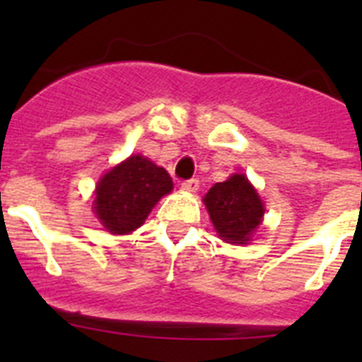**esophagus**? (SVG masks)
I'll return each instance as SVG.
<instances>
[{"mask_svg": "<svg viewBox=\"0 0 362 362\" xmlns=\"http://www.w3.org/2000/svg\"><path fill=\"white\" fill-rule=\"evenodd\" d=\"M181 188H183L185 192H190V194H194V192L199 190V179H187V181H183V183H181Z\"/></svg>", "mask_w": 362, "mask_h": 362, "instance_id": "esophagus-1", "label": "esophagus"}]
</instances>
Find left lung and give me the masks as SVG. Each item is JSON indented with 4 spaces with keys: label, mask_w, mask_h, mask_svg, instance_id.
<instances>
[{
    "label": "left lung",
    "mask_w": 362,
    "mask_h": 362,
    "mask_svg": "<svg viewBox=\"0 0 362 362\" xmlns=\"http://www.w3.org/2000/svg\"><path fill=\"white\" fill-rule=\"evenodd\" d=\"M203 203L217 235L232 245L250 241L264 216L263 201L245 174H233L214 185Z\"/></svg>",
    "instance_id": "8db88e82"
}]
</instances>
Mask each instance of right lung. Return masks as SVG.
<instances>
[{
	"label": "right lung",
	"mask_w": 362,
	"mask_h": 362,
	"mask_svg": "<svg viewBox=\"0 0 362 362\" xmlns=\"http://www.w3.org/2000/svg\"><path fill=\"white\" fill-rule=\"evenodd\" d=\"M172 188L165 168L136 153L99 179L94 212L110 233H130L145 223L150 210Z\"/></svg>",
	"instance_id": "1"
}]
</instances>
